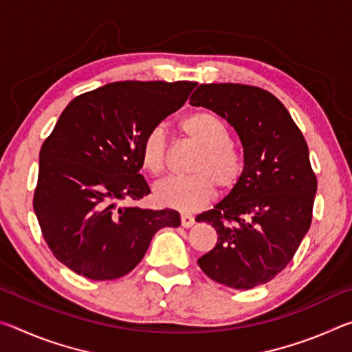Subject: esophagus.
I'll use <instances>...</instances> for the list:
<instances>
[{"label": "esophagus", "mask_w": 352, "mask_h": 352, "mask_svg": "<svg viewBox=\"0 0 352 352\" xmlns=\"http://www.w3.org/2000/svg\"><path fill=\"white\" fill-rule=\"evenodd\" d=\"M180 220H182V226H184V228H189V226H192L195 223V219H194L192 214L182 212Z\"/></svg>", "instance_id": "34e87169"}]
</instances>
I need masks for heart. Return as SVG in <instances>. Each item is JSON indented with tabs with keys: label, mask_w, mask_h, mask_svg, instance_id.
<instances>
[{
	"label": "heart",
	"mask_w": 352,
	"mask_h": 352,
	"mask_svg": "<svg viewBox=\"0 0 352 352\" xmlns=\"http://www.w3.org/2000/svg\"><path fill=\"white\" fill-rule=\"evenodd\" d=\"M182 132L195 142L200 153L195 157L186 178H169L155 188V199L164 206L195 211L216 194V188L228 192L239 184L245 170L241 148L230 141V129L216 113L200 110L190 113L180 124ZM141 163L148 174L162 175L168 163V138L162 127L148 130L141 144Z\"/></svg>",
	"instance_id": "b5f03b06"
}]
</instances>
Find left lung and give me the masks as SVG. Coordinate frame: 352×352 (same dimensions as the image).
Listing matches in <instances>:
<instances>
[{
	"instance_id": "obj_1",
	"label": "left lung",
	"mask_w": 352,
	"mask_h": 352,
	"mask_svg": "<svg viewBox=\"0 0 352 352\" xmlns=\"http://www.w3.org/2000/svg\"><path fill=\"white\" fill-rule=\"evenodd\" d=\"M236 129L245 170L237 186L195 220L214 226L217 243L197 261L212 281L253 289L294 258L312 222L317 177L305 136L267 90L242 83H201L189 99Z\"/></svg>"
}]
</instances>
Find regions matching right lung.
<instances>
[{"mask_svg":"<svg viewBox=\"0 0 352 352\" xmlns=\"http://www.w3.org/2000/svg\"><path fill=\"white\" fill-rule=\"evenodd\" d=\"M197 82H115L74 98L40 148L34 211L63 265L94 281L132 272L174 210L118 206L151 194L140 174L144 136L186 102Z\"/></svg>","mask_w":352,"mask_h":352,"instance_id":"right-lung-1","label":"right lung"}]
</instances>
